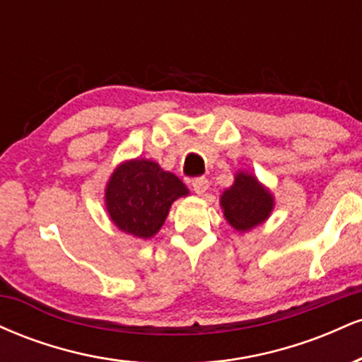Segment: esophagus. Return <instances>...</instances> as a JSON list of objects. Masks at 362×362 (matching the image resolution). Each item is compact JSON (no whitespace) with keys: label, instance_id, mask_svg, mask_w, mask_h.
<instances>
[{"label":"esophagus","instance_id":"esophagus-1","mask_svg":"<svg viewBox=\"0 0 362 362\" xmlns=\"http://www.w3.org/2000/svg\"><path fill=\"white\" fill-rule=\"evenodd\" d=\"M192 189H194V192L197 194V195L206 194L207 189H209V180H207V178H204V177L194 178V180H192Z\"/></svg>","mask_w":362,"mask_h":362}]
</instances>
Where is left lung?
<instances>
[{
  "label": "left lung",
  "instance_id": "8db88e82",
  "mask_svg": "<svg viewBox=\"0 0 362 362\" xmlns=\"http://www.w3.org/2000/svg\"><path fill=\"white\" fill-rule=\"evenodd\" d=\"M226 221L236 231H250L269 218L274 209V197L252 173L238 172L235 184L219 199Z\"/></svg>",
  "mask_w": 362,
  "mask_h": 362
}]
</instances>
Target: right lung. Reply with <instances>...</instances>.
Returning <instances> with one entry per match:
<instances>
[{"instance_id":"obj_1","label":"right lung","mask_w":362,"mask_h":362,"mask_svg":"<svg viewBox=\"0 0 362 362\" xmlns=\"http://www.w3.org/2000/svg\"><path fill=\"white\" fill-rule=\"evenodd\" d=\"M189 189L155 161L136 158L114 170L105 189V206L112 223L136 238H151L167 219L170 206Z\"/></svg>"}]
</instances>
